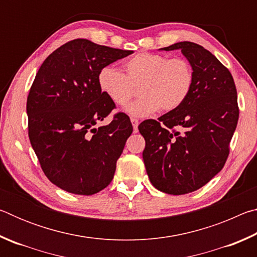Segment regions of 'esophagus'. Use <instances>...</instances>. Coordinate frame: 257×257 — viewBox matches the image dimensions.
<instances>
[{"mask_svg": "<svg viewBox=\"0 0 257 257\" xmlns=\"http://www.w3.org/2000/svg\"><path fill=\"white\" fill-rule=\"evenodd\" d=\"M132 123H133V127H134V133H137L138 132V124H139V121L135 118H132Z\"/></svg>", "mask_w": 257, "mask_h": 257, "instance_id": "1", "label": "esophagus"}]
</instances>
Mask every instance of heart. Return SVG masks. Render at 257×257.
Here are the masks:
<instances>
[{
	"label": "heart",
	"mask_w": 257,
	"mask_h": 257,
	"mask_svg": "<svg viewBox=\"0 0 257 257\" xmlns=\"http://www.w3.org/2000/svg\"><path fill=\"white\" fill-rule=\"evenodd\" d=\"M124 68L125 75L113 66L103 67L98 71L97 84L101 92L119 106L129 102L138 86L141 97L125 107V112L133 116L176 110L193 89L194 69L184 58L139 53L130 58Z\"/></svg>",
	"instance_id": "b5f03b06"
}]
</instances>
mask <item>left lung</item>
Returning a JSON list of instances; mask_svg holds the SVG:
<instances>
[{"instance_id":"left-lung-1","label":"left lung","mask_w":257,"mask_h":257,"mask_svg":"<svg viewBox=\"0 0 257 257\" xmlns=\"http://www.w3.org/2000/svg\"><path fill=\"white\" fill-rule=\"evenodd\" d=\"M161 50H181L194 69V86L180 107L139 124L146 142L143 159L156 189L184 195L222 170L239 118L237 89L228 69L196 43Z\"/></svg>"}]
</instances>
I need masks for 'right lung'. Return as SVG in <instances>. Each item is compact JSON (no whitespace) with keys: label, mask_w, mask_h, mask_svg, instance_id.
Instances as JSON below:
<instances>
[{"label":"right lung","mask_w":257,"mask_h":257,"mask_svg":"<svg viewBox=\"0 0 257 257\" xmlns=\"http://www.w3.org/2000/svg\"><path fill=\"white\" fill-rule=\"evenodd\" d=\"M132 53L78 38L47 56L35 77L27 97L30 144L45 176L68 193L88 196L113 179L133 124L119 112L96 127L115 107L97 75Z\"/></svg>","instance_id":"obj_1"}]
</instances>
